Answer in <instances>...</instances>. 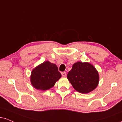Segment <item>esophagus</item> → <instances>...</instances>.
<instances>
[{
  "label": "esophagus",
  "instance_id": "1",
  "mask_svg": "<svg viewBox=\"0 0 122 122\" xmlns=\"http://www.w3.org/2000/svg\"><path fill=\"white\" fill-rule=\"evenodd\" d=\"M61 74H62V77H66V73L65 72V71H64V72L61 73Z\"/></svg>",
  "mask_w": 122,
  "mask_h": 122
}]
</instances>
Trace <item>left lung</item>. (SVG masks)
Masks as SVG:
<instances>
[{
	"label": "left lung",
	"mask_w": 122,
	"mask_h": 122,
	"mask_svg": "<svg viewBox=\"0 0 122 122\" xmlns=\"http://www.w3.org/2000/svg\"><path fill=\"white\" fill-rule=\"evenodd\" d=\"M67 78L76 91L83 94L94 90L99 80V74L95 67L90 63L82 62L73 64Z\"/></svg>",
	"instance_id": "1"
}]
</instances>
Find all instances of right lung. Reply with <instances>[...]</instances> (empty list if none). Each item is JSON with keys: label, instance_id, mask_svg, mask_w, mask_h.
Instances as JSON below:
<instances>
[{"label": "right lung", "instance_id": "right-lung-1", "mask_svg": "<svg viewBox=\"0 0 122 122\" xmlns=\"http://www.w3.org/2000/svg\"><path fill=\"white\" fill-rule=\"evenodd\" d=\"M61 77L57 66L47 61L33 69L30 82L35 89L44 91L52 88Z\"/></svg>", "mask_w": 122, "mask_h": 122}]
</instances>
